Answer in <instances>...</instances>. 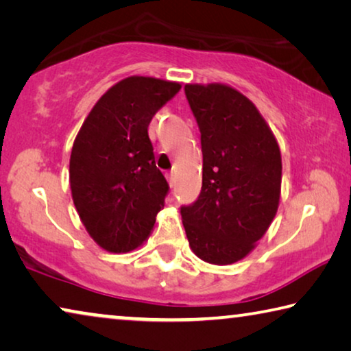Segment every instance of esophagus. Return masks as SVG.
Wrapping results in <instances>:
<instances>
[{
	"instance_id": "1",
	"label": "esophagus",
	"mask_w": 351,
	"mask_h": 351,
	"mask_svg": "<svg viewBox=\"0 0 351 351\" xmlns=\"http://www.w3.org/2000/svg\"><path fill=\"white\" fill-rule=\"evenodd\" d=\"M165 176H167V180H169L170 186L173 187V186H175V175H173V171H169V173H167Z\"/></svg>"
}]
</instances>
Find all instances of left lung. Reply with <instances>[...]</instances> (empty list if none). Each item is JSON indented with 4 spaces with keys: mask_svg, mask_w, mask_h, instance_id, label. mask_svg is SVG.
<instances>
[{
    "mask_svg": "<svg viewBox=\"0 0 351 351\" xmlns=\"http://www.w3.org/2000/svg\"><path fill=\"white\" fill-rule=\"evenodd\" d=\"M186 98L202 134L203 184L181 206L189 245L199 259L241 261L265 234L281 192V153L256 106L223 84H187Z\"/></svg>",
    "mask_w": 351,
    "mask_h": 351,
    "instance_id": "1",
    "label": "left lung"
}]
</instances>
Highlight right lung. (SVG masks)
Returning <instances> with one entry per match:
<instances>
[{"instance_id":"right-lung-1","label":"right lung","mask_w":351,"mask_h":351,"mask_svg":"<svg viewBox=\"0 0 351 351\" xmlns=\"http://www.w3.org/2000/svg\"><path fill=\"white\" fill-rule=\"evenodd\" d=\"M178 82L130 76L93 106L75 138L70 187L88 234L110 253L142 245L164 208L169 182L154 162L148 125Z\"/></svg>"}]
</instances>
